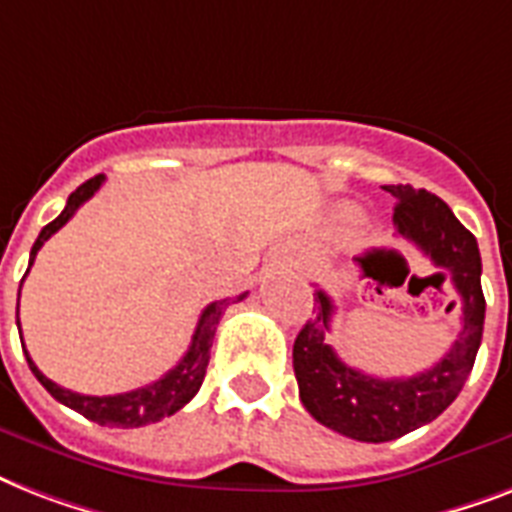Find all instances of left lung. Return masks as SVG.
Segmentation results:
<instances>
[{
    "label": "left lung",
    "instance_id": "left-lung-1",
    "mask_svg": "<svg viewBox=\"0 0 512 512\" xmlns=\"http://www.w3.org/2000/svg\"><path fill=\"white\" fill-rule=\"evenodd\" d=\"M396 196L393 223L398 233L425 252L436 268L452 276L460 292L462 329L454 345L436 366L414 377H372L348 366L327 342L332 324V297L316 289V319H308L292 350L300 385V401L313 420L340 436L382 444L428 425L460 396L476 364L484 335L486 300L481 289V255L476 236L454 217L436 193L412 185H382ZM361 273L372 276L369 257H358ZM454 305V303H452Z\"/></svg>",
    "mask_w": 512,
    "mask_h": 512
}]
</instances>
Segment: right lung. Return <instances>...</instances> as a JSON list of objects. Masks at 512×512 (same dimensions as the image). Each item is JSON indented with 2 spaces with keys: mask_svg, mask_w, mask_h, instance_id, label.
<instances>
[{
  "mask_svg": "<svg viewBox=\"0 0 512 512\" xmlns=\"http://www.w3.org/2000/svg\"><path fill=\"white\" fill-rule=\"evenodd\" d=\"M106 177L95 175L90 177L87 183H82L71 196H68L66 207L60 212L52 223H47L39 233V239L34 241L31 247V257H28V268L34 265L36 252L42 249V244L50 239L52 233L60 231L63 225L74 217V212L82 207L84 201L90 199L92 193L98 191ZM28 273V271H26ZM26 279V276H23ZM23 284V281H20ZM247 297V292L239 297H228V300H217V303H209L199 316V324H196V332L191 337V345L185 350V356L177 361L175 369L159 377L156 382L146 385V388L130 390V393H119V396H82V393H74V390L60 388L58 382H52L50 377H44L36 364L31 361L26 350V361L31 366L34 377L44 385V390L50 393L55 401L66 404L68 409L84 414L87 420L98 422V425H108V428H143V425H151V422H159L170 414L180 412L188 401H191L196 393H199L201 382H204V374H207L209 364V348H212V340H215V329L220 324V316L231 303H241ZM20 324V321H18ZM23 342V337H20Z\"/></svg>",
  "mask_w": 512,
  "mask_h": 512,
  "instance_id": "1",
  "label": "right lung"
}]
</instances>
